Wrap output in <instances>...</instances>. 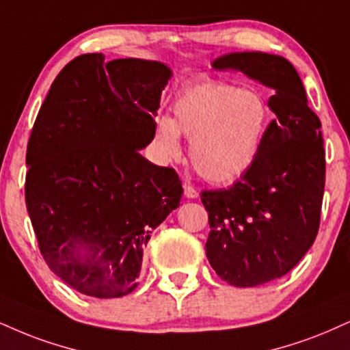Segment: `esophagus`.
<instances>
[{"label": "esophagus", "instance_id": "34e87169", "mask_svg": "<svg viewBox=\"0 0 350 350\" xmlns=\"http://www.w3.org/2000/svg\"><path fill=\"white\" fill-rule=\"evenodd\" d=\"M184 196H186L187 199H197V197H199V192H197V189L191 186V184L184 183Z\"/></svg>", "mask_w": 350, "mask_h": 350}]
</instances>
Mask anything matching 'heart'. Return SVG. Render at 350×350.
<instances>
[{
  "label": "heart",
  "mask_w": 350,
  "mask_h": 350,
  "mask_svg": "<svg viewBox=\"0 0 350 350\" xmlns=\"http://www.w3.org/2000/svg\"><path fill=\"white\" fill-rule=\"evenodd\" d=\"M269 120L266 100L252 88L204 78L172 103V119L159 117L157 137L170 158L180 154L179 133L191 138V163L205 180L228 184L250 171Z\"/></svg>",
  "instance_id": "heart-1"
}]
</instances>
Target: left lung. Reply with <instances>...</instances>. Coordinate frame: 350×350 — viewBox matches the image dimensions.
<instances>
[{"label":"left lung","mask_w":350,"mask_h":350,"mask_svg":"<svg viewBox=\"0 0 350 350\" xmlns=\"http://www.w3.org/2000/svg\"><path fill=\"white\" fill-rule=\"evenodd\" d=\"M272 88L258 158L233 186L204 191L207 259L221 280L256 287L292 271L317 239L326 179L321 122L297 70L279 55L228 53L212 63Z\"/></svg>","instance_id":"8db88e82"}]
</instances>
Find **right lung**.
I'll use <instances>...</instances> for the list:
<instances>
[{
  "instance_id": "right-lung-1",
  "label": "right lung",
  "mask_w": 350,
  "mask_h": 350,
  "mask_svg": "<svg viewBox=\"0 0 350 350\" xmlns=\"http://www.w3.org/2000/svg\"><path fill=\"white\" fill-rule=\"evenodd\" d=\"M170 78L159 62L79 55L55 78L32 127L33 233L47 266L84 295L133 292L150 234L179 207L178 172L140 154Z\"/></svg>"
}]
</instances>
